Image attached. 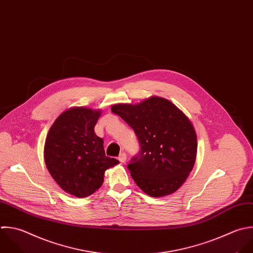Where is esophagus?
I'll list each match as a JSON object with an SVG mask.
<instances>
[{
    "mask_svg": "<svg viewBox=\"0 0 253 253\" xmlns=\"http://www.w3.org/2000/svg\"><path fill=\"white\" fill-rule=\"evenodd\" d=\"M118 160H119V162H121V163H126V161H127V156H126V154H125V153H121V154L119 155V157H118Z\"/></svg>",
    "mask_w": 253,
    "mask_h": 253,
    "instance_id": "esophagus-1",
    "label": "esophagus"
}]
</instances>
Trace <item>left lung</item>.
Returning <instances> with one entry per match:
<instances>
[{"label":"left lung","mask_w":253,"mask_h":253,"mask_svg":"<svg viewBox=\"0 0 253 253\" xmlns=\"http://www.w3.org/2000/svg\"><path fill=\"white\" fill-rule=\"evenodd\" d=\"M119 115L135 132L140 153L128 165L136 184L152 197L175 192L192 170L197 137L188 117L169 100L152 96L132 104H115Z\"/></svg>","instance_id":"left-lung-1"}]
</instances>
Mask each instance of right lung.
I'll list each match as a JSON object with an SVG mask.
<instances>
[{"label": "right lung", "mask_w": 253, "mask_h": 253, "mask_svg": "<svg viewBox=\"0 0 253 253\" xmlns=\"http://www.w3.org/2000/svg\"><path fill=\"white\" fill-rule=\"evenodd\" d=\"M100 114L85 107L68 109L55 120L45 140L48 171L64 191L79 198L99 189L104 171L119 163L105 156L103 140L94 133Z\"/></svg>", "instance_id": "obj_1"}]
</instances>
